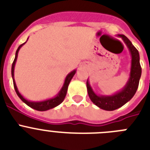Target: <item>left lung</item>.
<instances>
[{
  "label": "left lung",
  "mask_w": 150,
  "mask_h": 150,
  "mask_svg": "<svg viewBox=\"0 0 150 150\" xmlns=\"http://www.w3.org/2000/svg\"><path fill=\"white\" fill-rule=\"evenodd\" d=\"M117 36L120 37L127 46L132 58L130 73L125 85L120 91H117L114 94L99 95L97 94L91 87L89 78L87 81V93L90 100L97 107L105 110H114L130 101L137 91L141 76V67L138 51L132 45L130 40L123 34H118Z\"/></svg>",
  "instance_id": "left-lung-1"
}]
</instances>
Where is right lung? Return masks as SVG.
Returning a JSON list of instances; mask_svg holds the SVG:
<instances>
[{
  "label": "right lung",
  "mask_w": 150,
  "mask_h": 150,
  "mask_svg": "<svg viewBox=\"0 0 150 150\" xmlns=\"http://www.w3.org/2000/svg\"><path fill=\"white\" fill-rule=\"evenodd\" d=\"M28 40H27V41H28ZM27 41L25 42V43H23L22 45H20L16 52V56H15L14 61H13V65H12V71H11L12 78H13V85H14V88L16 92V93H17L18 96L21 98V100L23 102H25V103L27 105H28L29 107L35 109V110H39V111H45V110H50V109L54 108L58 106L60 104H61L62 102H63V100H64V98H65L66 97V95H67V90H68V86L71 80H72V78H73L75 74L76 73V69H74L73 71L70 72L67 75V77H66L65 78V81H64V83H63L61 89H60V91L58 92V93L54 97L51 98H47V99H45V100L36 101V102L28 100L27 98H25V97L23 96L19 93V91H18V87H17V86H16V81H15L14 79L15 66H16V60H17V57H18V52H19L20 48H21V47H22L23 45H25V43L27 42Z\"/></svg>",
  "instance_id": "add662e5"
}]
</instances>
